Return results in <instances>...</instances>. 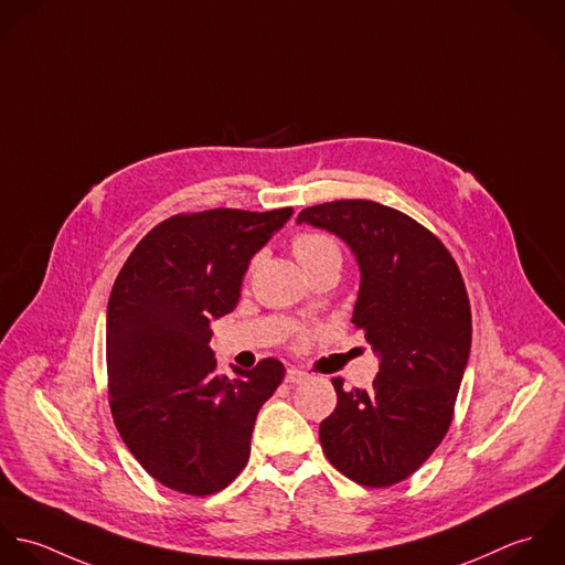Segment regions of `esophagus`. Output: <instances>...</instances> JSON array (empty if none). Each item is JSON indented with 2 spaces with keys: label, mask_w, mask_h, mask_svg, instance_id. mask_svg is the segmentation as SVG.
<instances>
[{
  "label": "esophagus",
  "mask_w": 565,
  "mask_h": 565,
  "mask_svg": "<svg viewBox=\"0 0 565 565\" xmlns=\"http://www.w3.org/2000/svg\"><path fill=\"white\" fill-rule=\"evenodd\" d=\"M306 380H308V373L301 371V369H297V366H290V369L286 371V382H288V384H301V382H306Z\"/></svg>",
  "instance_id": "obj_1"
}]
</instances>
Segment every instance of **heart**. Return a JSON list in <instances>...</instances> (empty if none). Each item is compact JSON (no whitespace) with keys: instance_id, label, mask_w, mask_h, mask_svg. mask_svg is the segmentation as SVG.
<instances>
[{"instance_id":"heart-1","label":"heart","mask_w":565,"mask_h":565,"mask_svg":"<svg viewBox=\"0 0 565 565\" xmlns=\"http://www.w3.org/2000/svg\"><path fill=\"white\" fill-rule=\"evenodd\" d=\"M292 250L295 257L299 259V264L310 273L315 270L319 264L328 262V259H342L340 255L339 244L319 231H301L295 235L292 239ZM310 337V330H295V340L303 342Z\"/></svg>"}]
</instances>
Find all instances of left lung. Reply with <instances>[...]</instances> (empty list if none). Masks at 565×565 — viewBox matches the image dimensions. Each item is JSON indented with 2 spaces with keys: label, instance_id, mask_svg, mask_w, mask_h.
Returning a JSON list of instances; mask_svg holds the SVG:
<instances>
[{
  "label": "left lung",
  "instance_id": "1",
  "mask_svg": "<svg viewBox=\"0 0 565 565\" xmlns=\"http://www.w3.org/2000/svg\"><path fill=\"white\" fill-rule=\"evenodd\" d=\"M297 223L342 237L362 281L353 326L380 355L371 388H342L319 437L328 460L364 487L413 476L450 430L469 358L471 308L446 244L415 218L373 201L308 207Z\"/></svg>",
  "mask_w": 565,
  "mask_h": 565
}]
</instances>
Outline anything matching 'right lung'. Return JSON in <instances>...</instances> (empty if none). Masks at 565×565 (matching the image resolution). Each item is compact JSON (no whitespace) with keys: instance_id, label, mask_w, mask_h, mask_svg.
<instances>
[{"instance_id":"1","label":"right lung","mask_w":565,"mask_h":565,"mask_svg":"<svg viewBox=\"0 0 565 565\" xmlns=\"http://www.w3.org/2000/svg\"><path fill=\"white\" fill-rule=\"evenodd\" d=\"M273 212L207 210L150 228L124 262L107 308V373L115 428L163 487L205 498L244 469L262 404L284 364L216 375L212 321L228 315L250 257L286 225Z\"/></svg>"}]
</instances>
